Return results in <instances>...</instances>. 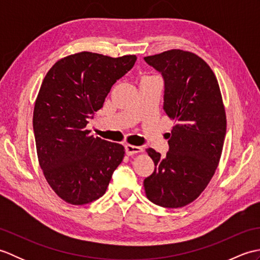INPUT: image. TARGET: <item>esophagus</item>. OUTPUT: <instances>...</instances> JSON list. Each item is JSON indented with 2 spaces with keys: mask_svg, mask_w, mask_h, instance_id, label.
Instances as JSON below:
<instances>
[{
  "mask_svg": "<svg viewBox=\"0 0 260 260\" xmlns=\"http://www.w3.org/2000/svg\"><path fill=\"white\" fill-rule=\"evenodd\" d=\"M143 151V148L140 146H133V145H126L125 146V152L127 155H133V154L140 153Z\"/></svg>",
  "mask_w": 260,
  "mask_h": 260,
  "instance_id": "1",
  "label": "esophagus"
}]
</instances>
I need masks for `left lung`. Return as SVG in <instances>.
<instances>
[{
    "label": "left lung",
    "instance_id": "left-lung-1",
    "mask_svg": "<svg viewBox=\"0 0 260 260\" xmlns=\"http://www.w3.org/2000/svg\"><path fill=\"white\" fill-rule=\"evenodd\" d=\"M144 60L162 75L163 109L175 120L167 155L147 148L155 168L144 189L154 204L181 208L201 194L218 167L227 128L221 93L211 68L194 53L173 49Z\"/></svg>",
    "mask_w": 260,
    "mask_h": 260
}]
</instances>
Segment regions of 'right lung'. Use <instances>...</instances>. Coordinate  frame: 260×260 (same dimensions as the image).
<instances>
[{"instance_id": "add662e5", "label": "right lung", "mask_w": 260, "mask_h": 260, "mask_svg": "<svg viewBox=\"0 0 260 260\" xmlns=\"http://www.w3.org/2000/svg\"><path fill=\"white\" fill-rule=\"evenodd\" d=\"M135 61L136 56L84 51L59 60L42 81L33 112L38 158L49 185L66 202L81 206L103 197L123 161V146L90 136L86 127Z\"/></svg>"}]
</instances>
